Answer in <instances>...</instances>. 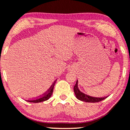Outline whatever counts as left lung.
<instances>
[{
  "label": "left lung",
  "instance_id": "1",
  "mask_svg": "<svg viewBox=\"0 0 130 130\" xmlns=\"http://www.w3.org/2000/svg\"><path fill=\"white\" fill-rule=\"evenodd\" d=\"M78 81L76 82L75 86H74V91L75 95L76 96L77 99L81 100L82 101L86 102V103H97L101 101H103V100L106 99V97H93V96H89L85 93L82 92L81 91L78 89Z\"/></svg>",
  "mask_w": 130,
  "mask_h": 130
}]
</instances>
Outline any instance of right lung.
<instances>
[{
  "label": "right lung",
  "mask_w": 130,
  "mask_h": 130,
  "mask_svg": "<svg viewBox=\"0 0 130 130\" xmlns=\"http://www.w3.org/2000/svg\"><path fill=\"white\" fill-rule=\"evenodd\" d=\"M55 82L56 81L54 82L53 85L51 86L50 88H49V89H48V91L45 92V93H43V94L41 95V96H39L38 97L35 98V99L29 100H26V101L28 102H30V103H40V102H42L48 100L49 98H50V96H52V93H53V88H54V86H55Z\"/></svg>",
  "instance_id": "right-lung-1"
}]
</instances>
